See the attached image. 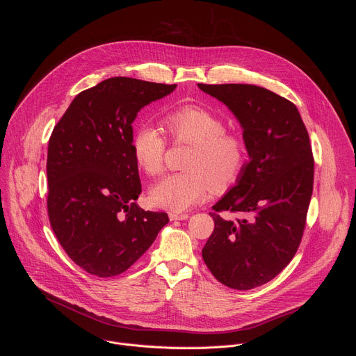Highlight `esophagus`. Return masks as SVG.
I'll return each mask as SVG.
<instances>
[{
    "mask_svg": "<svg viewBox=\"0 0 356 356\" xmlns=\"http://www.w3.org/2000/svg\"><path fill=\"white\" fill-rule=\"evenodd\" d=\"M169 218L170 221H183V220H187L188 218V214H180V213H175V211H170L169 213Z\"/></svg>",
    "mask_w": 356,
    "mask_h": 356,
    "instance_id": "1",
    "label": "esophagus"
}]
</instances>
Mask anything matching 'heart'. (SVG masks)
I'll return each mask as SVG.
<instances>
[{
    "label": "heart",
    "mask_w": 356,
    "mask_h": 356,
    "mask_svg": "<svg viewBox=\"0 0 356 356\" xmlns=\"http://www.w3.org/2000/svg\"><path fill=\"white\" fill-rule=\"evenodd\" d=\"M163 127L176 143L191 145L184 162L186 172L162 179L150 190L155 206L184 211L204 201L213 190L224 193L242 175L248 162V143L225 132V122L214 113L197 106H184L163 117ZM132 155L147 176H159L165 169L166 139L154 125H140L131 139Z\"/></svg>",
    "instance_id": "1"
}]
</instances>
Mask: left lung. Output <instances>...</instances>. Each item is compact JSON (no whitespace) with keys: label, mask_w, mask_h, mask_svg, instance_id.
I'll return each instance as SVG.
<instances>
[{"label":"left lung","mask_w":356,"mask_h":356,"mask_svg":"<svg viewBox=\"0 0 356 356\" xmlns=\"http://www.w3.org/2000/svg\"><path fill=\"white\" fill-rule=\"evenodd\" d=\"M239 121L249 162L236 184L213 207L214 231L202 259L214 277L250 290L276 277L293 259L306 227L313 194L314 159L297 107L252 84H198ZM221 211L241 212L224 220Z\"/></svg>","instance_id":"8db88e82"}]
</instances>
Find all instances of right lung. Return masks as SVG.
<instances>
[{"label": "right lung", "instance_id": "right-lung-1", "mask_svg": "<svg viewBox=\"0 0 356 356\" xmlns=\"http://www.w3.org/2000/svg\"><path fill=\"white\" fill-rule=\"evenodd\" d=\"M176 84L111 77L81 91L47 146V214L69 258L98 277L121 275L169 222L142 210L131 139L132 122Z\"/></svg>", "mask_w": 356, "mask_h": 356}]
</instances>
